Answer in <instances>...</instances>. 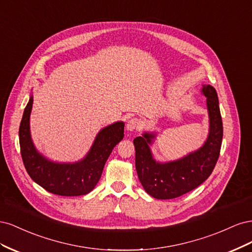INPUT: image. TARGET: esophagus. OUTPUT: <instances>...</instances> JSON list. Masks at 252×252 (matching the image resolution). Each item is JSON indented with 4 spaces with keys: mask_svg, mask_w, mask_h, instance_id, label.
I'll return each instance as SVG.
<instances>
[{
    "mask_svg": "<svg viewBox=\"0 0 252 252\" xmlns=\"http://www.w3.org/2000/svg\"><path fill=\"white\" fill-rule=\"evenodd\" d=\"M140 128H141V121L139 119H136V118L129 120L127 125H126V129L128 131L139 130Z\"/></svg>",
    "mask_w": 252,
    "mask_h": 252,
    "instance_id": "34e87169",
    "label": "esophagus"
}]
</instances>
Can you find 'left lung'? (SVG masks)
I'll return each instance as SVG.
<instances>
[{"label":"left lung","instance_id":"8db88e82","mask_svg":"<svg viewBox=\"0 0 252 252\" xmlns=\"http://www.w3.org/2000/svg\"><path fill=\"white\" fill-rule=\"evenodd\" d=\"M202 93L207 97L209 134L200 149L178 161L158 163L149 147L156 138L155 133L145 132L133 140L139 180L146 192L156 199H174L191 191L207 180L215 169L223 139L222 117L216 89L203 85Z\"/></svg>","mask_w":252,"mask_h":252}]
</instances>
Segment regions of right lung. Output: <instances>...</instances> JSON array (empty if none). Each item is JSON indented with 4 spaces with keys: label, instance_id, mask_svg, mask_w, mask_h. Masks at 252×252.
I'll return each mask as SVG.
<instances>
[{
    "label": "right lung",
    "instance_id": "add662e5",
    "mask_svg": "<svg viewBox=\"0 0 252 252\" xmlns=\"http://www.w3.org/2000/svg\"><path fill=\"white\" fill-rule=\"evenodd\" d=\"M32 103V96H30L19 129L21 156L29 177L53 194L77 196L89 193L100 180L112 149L124 138V123L117 122L103 128L87 156L81 161L56 163L39 154L32 143L29 129Z\"/></svg>",
    "mask_w": 252,
    "mask_h": 252
}]
</instances>
